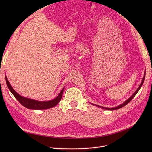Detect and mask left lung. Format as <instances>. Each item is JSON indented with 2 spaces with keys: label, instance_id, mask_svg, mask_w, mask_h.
<instances>
[{
  "label": "left lung",
  "instance_id": "1",
  "mask_svg": "<svg viewBox=\"0 0 152 152\" xmlns=\"http://www.w3.org/2000/svg\"><path fill=\"white\" fill-rule=\"evenodd\" d=\"M145 73H144V76H143V79H142V83H141V84H140V86H139V87H138V89L136 90V91H135L132 95H131V97H130V98H129L128 99H127L126 101H125L123 103H122V104H121V105H119V106H117V107H114V108H106V107H101V106H99V105H95V104H92V105H95V106H97V107H100V108H103V109H105V110H118V109H119V108H122V107H124L125 105H126L127 103H129L130 102H131V100H132V99L135 97V95L137 94V93L139 92V89H140V87H142V84H143V81H144V79H145Z\"/></svg>",
  "mask_w": 152,
  "mask_h": 152
}]
</instances>
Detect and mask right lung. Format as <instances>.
<instances>
[{
  "label": "right lung",
  "mask_w": 152,
  "mask_h": 152,
  "mask_svg": "<svg viewBox=\"0 0 152 152\" xmlns=\"http://www.w3.org/2000/svg\"><path fill=\"white\" fill-rule=\"evenodd\" d=\"M5 81L9 90L13 94L16 99H17L23 106L31 110H45V109L54 107L55 106L57 105L61 100L63 90H64V88H63L61 91L60 94L58 95V96L53 100H52L50 101H46V102H41V101H38V100L31 99H28L26 97L21 96L20 95H19L13 89V87L10 85L9 81H8L6 76H5Z\"/></svg>",
  "instance_id": "add662e5"
}]
</instances>
